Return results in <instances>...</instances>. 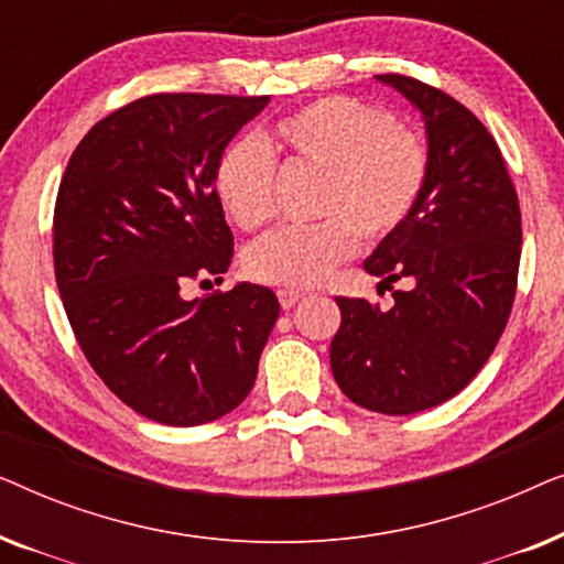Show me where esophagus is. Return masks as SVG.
<instances>
[{"instance_id": "esophagus-1", "label": "esophagus", "mask_w": 564, "mask_h": 564, "mask_svg": "<svg viewBox=\"0 0 564 564\" xmlns=\"http://www.w3.org/2000/svg\"><path fill=\"white\" fill-rule=\"evenodd\" d=\"M276 297H280V305L284 307V311H290V307L295 305L300 297H303V292H300V290H276Z\"/></svg>"}]
</instances>
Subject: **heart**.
Segmentation results:
<instances>
[{
    "instance_id": "heart-1",
    "label": "heart",
    "mask_w": 564,
    "mask_h": 564,
    "mask_svg": "<svg viewBox=\"0 0 564 564\" xmlns=\"http://www.w3.org/2000/svg\"><path fill=\"white\" fill-rule=\"evenodd\" d=\"M321 174L311 228H280L249 246L243 272L282 290L315 288L357 249L395 234L419 205L431 153L419 130L354 97H323L261 135L234 141L215 164V195L241 230L274 215V159Z\"/></svg>"
}]
</instances>
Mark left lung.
<instances>
[{"instance_id": "obj_1", "label": "left lung", "mask_w": 564, "mask_h": 564, "mask_svg": "<svg viewBox=\"0 0 564 564\" xmlns=\"http://www.w3.org/2000/svg\"><path fill=\"white\" fill-rule=\"evenodd\" d=\"M377 79L421 110L431 172L411 218L365 261L395 303L336 297L330 369L351 403L408 415L465 390L496 349L519 280L521 210L496 138L465 105L413 76Z\"/></svg>"}]
</instances>
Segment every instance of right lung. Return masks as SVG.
I'll list each match as a JSON object with an SVG mask.
<instances>
[{
	"label": "right lung",
	"mask_w": 564,
	"mask_h": 564,
	"mask_svg": "<svg viewBox=\"0 0 564 564\" xmlns=\"http://www.w3.org/2000/svg\"><path fill=\"white\" fill-rule=\"evenodd\" d=\"M267 102L145 95L99 120L61 180L53 267L76 341L122 403L166 426H199L241 405L280 315L261 284L182 295L228 272L234 234L215 164Z\"/></svg>",
	"instance_id": "1"
}]
</instances>
